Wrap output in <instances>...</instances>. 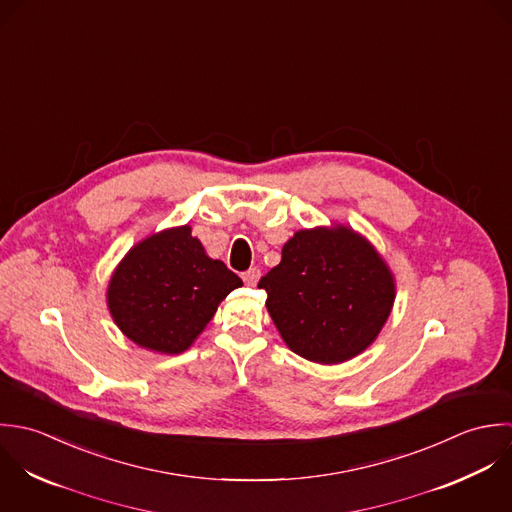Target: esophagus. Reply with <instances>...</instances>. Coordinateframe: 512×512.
Here are the masks:
<instances>
[{"instance_id": "obj_1", "label": "esophagus", "mask_w": 512, "mask_h": 512, "mask_svg": "<svg viewBox=\"0 0 512 512\" xmlns=\"http://www.w3.org/2000/svg\"><path fill=\"white\" fill-rule=\"evenodd\" d=\"M259 279H261V271H259L257 267H251L249 271L243 273V281H245V285H249V287H255Z\"/></svg>"}]
</instances>
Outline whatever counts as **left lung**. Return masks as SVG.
<instances>
[{
	"label": "left lung",
	"mask_w": 512,
	"mask_h": 512,
	"mask_svg": "<svg viewBox=\"0 0 512 512\" xmlns=\"http://www.w3.org/2000/svg\"><path fill=\"white\" fill-rule=\"evenodd\" d=\"M259 289L285 344L316 364L364 352L386 324L396 283L378 251L344 225L297 231Z\"/></svg>",
	"instance_id": "1"
}]
</instances>
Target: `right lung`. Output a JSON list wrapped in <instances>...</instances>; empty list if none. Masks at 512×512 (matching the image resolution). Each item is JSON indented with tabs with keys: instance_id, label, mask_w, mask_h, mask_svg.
<instances>
[{
	"instance_id": "add662e5",
	"label": "right lung",
	"mask_w": 512,
	"mask_h": 512,
	"mask_svg": "<svg viewBox=\"0 0 512 512\" xmlns=\"http://www.w3.org/2000/svg\"><path fill=\"white\" fill-rule=\"evenodd\" d=\"M243 281L209 259L192 227H172L134 245L114 269L106 303L116 326L138 346L180 354Z\"/></svg>"
}]
</instances>
